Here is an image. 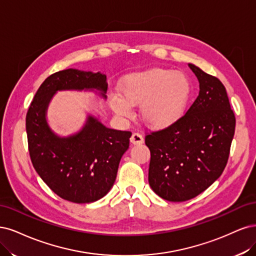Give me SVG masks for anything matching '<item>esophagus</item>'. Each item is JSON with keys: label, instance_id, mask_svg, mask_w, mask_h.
Listing matches in <instances>:
<instances>
[{"label": "esophagus", "instance_id": "obj_1", "mask_svg": "<svg viewBox=\"0 0 256 256\" xmlns=\"http://www.w3.org/2000/svg\"><path fill=\"white\" fill-rule=\"evenodd\" d=\"M130 142L133 144H142L144 142L142 135L139 133H134L130 137Z\"/></svg>", "mask_w": 256, "mask_h": 256}]
</instances>
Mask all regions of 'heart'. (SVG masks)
<instances>
[{"label": "heart", "instance_id": "1", "mask_svg": "<svg viewBox=\"0 0 256 256\" xmlns=\"http://www.w3.org/2000/svg\"><path fill=\"white\" fill-rule=\"evenodd\" d=\"M121 94L110 96L112 110L130 117L133 106H140L142 120L152 128H164L183 116L192 86L186 74L153 68L130 74L120 84Z\"/></svg>", "mask_w": 256, "mask_h": 256}]
</instances>
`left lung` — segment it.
<instances>
[{"mask_svg":"<svg viewBox=\"0 0 256 256\" xmlns=\"http://www.w3.org/2000/svg\"><path fill=\"white\" fill-rule=\"evenodd\" d=\"M188 66L199 80V96L176 122L146 136L151 152L149 184L171 202L192 199L222 174L235 133L236 120L224 84Z\"/></svg>","mask_w":256,"mask_h":256,"instance_id":"1","label":"left lung"}]
</instances>
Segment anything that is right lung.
I'll use <instances>...</instances> for the list:
<instances>
[{"mask_svg": "<svg viewBox=\"0 0 256 256\" xmlns=\"http://www.w3.org/2000/svg\"><path fill=\"white\" fill-rule=\"evenodd\" d=\"M60 90H96L106 98V76L78 69L56 72L41 84L26 114L28 151L39 176L62 199L92 203L110 190L132 133L106 128L89 114L78 133L55 134L48 124L46 110Z\"/></svg>", "mask_w": 256, "mask_h": 256, "instance_id": "add662e5", "label": "right lung"}]
</instances>
